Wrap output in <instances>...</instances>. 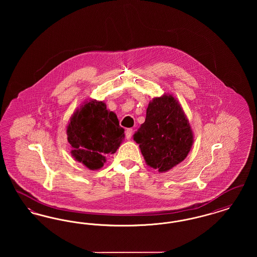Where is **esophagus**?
<instances>
[{"label":"esophagus","instance_id":"esophagus-1","mask_svg":"<svg viewBox=\"0 0 257 257\" xmlns=\"http://www.w3.org/2000/svg\"><path fill=\"white\" fill-rule=\"evenodd\" d=\"M132 133H133V130H132V129H127V130L125 131V137H126L127 140H131Z\"/></svg>","mask_w":257,"mask_h":257}]
</instances>
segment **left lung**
I'll list each match as a JSON object with an SVG mask.
<instances>
[{
    "mask_svg": "<svg viewBox=\"0 0 257 257\" xmlns=\"http://www.w3.org/2000/svg\"><path fill=\"white\" fill-rule=\"evenodd\" d=\"M133 138L147 165L159 172L180 164L194 143L193 130L181 105L169 93L149 102L146 121Z\"/></svg>",
    "mask_w": 257,
    "mask_h": 257,
    "instance_id": "obj_1",
    "label": "left lung"
}]
</instances>
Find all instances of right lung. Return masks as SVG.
<instances>
[{
  "label": "right lung",
  "mask_w": 257,
  "mask_h": 257,
  "mask_svg": "<svg viewBox=\"0 0 257 257\" xmlns=\"http://www.w3.org/2000/svg\"><path fill=\"white\" fill-rule=\"evenodd\" d=\"M71 155L88 170L101 169L124 139L116 114L103 101L89 99L75 110L66 128Z\"/></svg>",
  "instance_id": "right-lung-1"
}]
</instances>
